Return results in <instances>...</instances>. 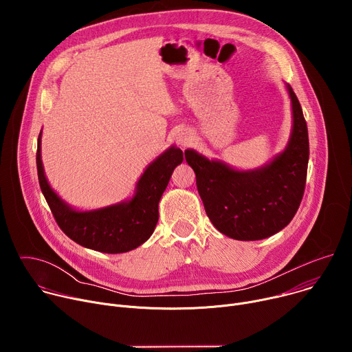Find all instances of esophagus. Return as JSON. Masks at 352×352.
Returning a JSON list of instances; mask_svg holds the SVG:
<instances>
[{
    "label": "esophagus",
    "mask_w": 352,
    "mask_h": 352,
    "mask_svg": "<svg viewBox=\"0 0 352 352\" xmlns=\"http://www.w3.org/2000/svg\"><path fill=\"white\" fill-rule=\"evenodd\" d=\"M177 142H178V144H181V146H188V144L192 142V139H190V136H189L188 133H179V135L177 136Z\"/></svg>",
    "instance_id": "esophagus-1"
}]
</instances>
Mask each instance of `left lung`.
I'll return each instance as SVG.
<instances>
[{"label":"left lung","instance_id":"1","mask_svg":"<svg viewBox=\"0 0 352 352\" xmlns=\"http://www.w3.org/2000/svg\"><path fill=\"white\" fill-rule=\"evenodd\" d=\"M287 90L292 107L291 136L284 152L263 167L239 171L192 148L185 150L208 217L232 239L258 241L274 235L289 224L302 200L309 162L308 126L289 85Z\"/></svg>","mask_w":352,"mask_h":352}]
</instances>
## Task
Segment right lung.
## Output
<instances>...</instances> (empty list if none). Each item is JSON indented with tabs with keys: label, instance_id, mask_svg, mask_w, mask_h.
<instances>
[{
	"label": "right lung",
	"instance_id": "obj_1",
	"mask_svg": "<svg viewBox=\"0 0 352 352\" xmlns=\"http://www.w3.org/2000/svg\"><path fill=\"white\" fill-rule=\"evenodd\" d=\"M182 160V150L171 146L147 166L132 199L103 209L79 212L67 205L47 182L41 163V132L37 139L38 184L57 224L76 243L103 254L128 252L150 238L159 221L162 195Z\"/></svg>",
	"mask_w": 352,
	"mask_h": 352
}]
</instances>
